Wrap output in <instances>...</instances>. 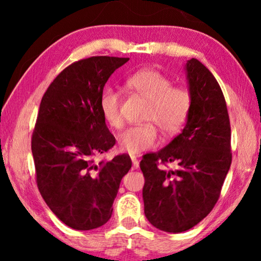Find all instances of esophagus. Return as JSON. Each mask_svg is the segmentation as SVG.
I'll return each instance as SVG.
<instances>
[{
    "label": "esophagus",
    "instance_id": "esophagus-1",
    "mask_svg": "<svg viewBox=\"0 0 261 261\" xmlns=\"http://www.w3.org/2000/svg\"><path fill=\"white\" fill-rule=\"evenodd\" d=\"M130 158H132V163H133V166H132V169L137 170L139 167V160L137 159V156H134V155H132Z\"/></svg>",
    "mask_w": 261,
    "mask_h": 261
}]
</instances>
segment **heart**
<instances>
[{
    "label": "heart",
    "mask_w": 261,
    "mask_h": 261,
    "mask_svg": "<svg viewBox=\"0 0 261 261\" xmlns=\"http://www.w3.org/2000/svg\"><path fill=\"white\" fill-rule=\"evenodd\" d=\"M127 87L147 103L142 120L148 123L127 128L117 138L121 151L138 154L152 148L158 140L155 126L165 135H172L185 126L191 113L192 95L184 87H172L165 74L152 69L138 71L127 80ZM99 110L110 127L122 124L120 114V95L112 88L103 90ZM152 123L151 124L150 122Z\"/></svg>",
    "instance_id": "heart-1"
}]
</instances>
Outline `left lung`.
Here are the masks:
<instances>
[{
    "instance_id": "obj_1",
    "label": "left lung",
    "mask_w": 261,
    "mask_h": 261,
    "mask_svg": "<svg viewBox=\"0 0 261 261\" xmlns=\"http://www.w3.org/2000/svg\"><path fill=\"white\" fill-rule=\"evenodd\" d=\"M192 108L181 133L142 156L145 215L152 226L181 233L215 206L231 164L226 99L213 73L192 58L185 65ZM174 163V169L164 168Z\"/></svg>"
}]
</instances>
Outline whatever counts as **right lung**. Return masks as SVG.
Returning <instances> with one entry per match:
<instances>
[{"label": "right lung", "instance_id": "1", "mask_svg": "<svg viewBox=\"0 0 261 261\" xmlns=\"http://www.w3.org/2000/svg\"><path fill=\"white\" fill-rule=\"evenodd\" d=\"M128 60L107 56L78 60L42 96L32 135L38 189L55 215L73 229L108 222L121 179L132 167L128 154L96 162L116 141L99 110V97L108 78Z\"/></svg>", "mask_w": 261, "mask_h": 261}]
</instances>
